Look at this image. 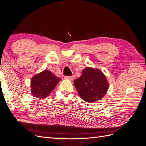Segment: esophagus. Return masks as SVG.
<instances>
[{
  "label": "esophagus",
  "mask_w": 146,
  "mask_h": 146,
  "mask_svg": "<svg viewBox=\"0 0 146 146\" xmlns=\"http://www.w3.org/2000/svg\"><path fill=\"white\" fill-rule=\"evenodd\" d=\"M64 78L65 79H68V80H74V79L75 78V76H65L64 77Z\"/></svg>",
  "instance_id": "obj_1"
}]
</instances>
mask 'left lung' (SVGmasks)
<instances>
[{
  "instance_id": "1",
  "label": "left lung",
  "mask_w": 146,
  "mask_h": 146,
  "mask_svg": "<svg viewBox=\"0 0 146 146\" xmlns=\"http://www.w3.org/2000/svg\"><path fill=\"white\" fill-rule=\"evenodd\" d=\"M74 85L80 98L87 102H95L107 93L109 84L100 70L87 67L82 76L74 80Z\"/></svg>"
}]
</instances>
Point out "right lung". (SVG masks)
I'll return each instance as SVG.
<instances>
[{
	"label": "right lung",
	"instance_id": "add662e5",
	"mask_svg": "<svg viewBox=\"0 0 146 146\" xmlns=\"http://www.w3.org/2000/svg\"><path fill=\"white\" fill-rule=\"evenodd\" d=\"M60 80L50 70H44L31 79V91L35 97L43 99L50 94Z\"/></svg>",
	"mask_w": 146,
	"mask_h": 146
}]
</instances>
